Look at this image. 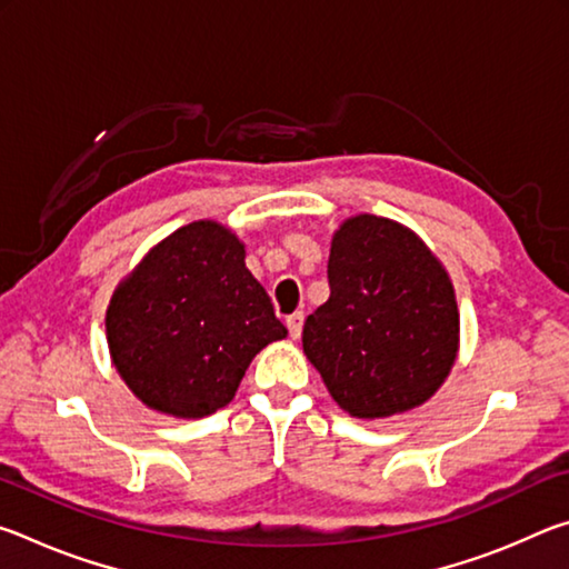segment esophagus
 <instances>
[{"label": "esophagus", "mask_w": 569, "mask_h": 569, "mask_svg": "<svg viewBox=\"0 0 569 569\" xmlns=\"http://www.w3.org/2000/svg\"><path fill=\"white\" fill-rule=\"evenodd\" d=\"M286 326H288V333H291V339H298V336H301V331H303V313L296 311V313L288 316Z\"/></svg>", "instance_id": "1"}]
</instances>
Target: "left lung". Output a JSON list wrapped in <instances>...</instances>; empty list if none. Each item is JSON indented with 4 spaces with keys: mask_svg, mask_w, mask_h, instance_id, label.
<instances>
[{
    "mask_svg": "<svg viewBox=\"0 0 569 569\" xmlns=\"http://www.w3.org/2000/svg\"><path fill=\"white\" fill-rule=\"evenodd\" d=\"M331 296L303 323V353L356 419L427 403L459 353L455 286L423 240L391 218L359 213L333 230Z\"/></svg>",
    "mask_w": 569,
    "mask_h": 569,
    "instance_id": "obj_1",
    "label": "left lung"
}]
</instances>
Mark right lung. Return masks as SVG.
I'll list each match as a JSON object with an SVG mask.
<instances>
[{
	"instance_id": "add662e5",
	"label": "right lung",
	"mask_w": 569,
	"mask_h": 569,
	"mask_svg": "<svg viewBox=\"0 0 569 569\" xmlns=\"http://www.w3.org/2000/svg\"><path fill=\"white\" fill-rule=\"evenodd\" d=\"M104 333L128 389L176 419L223 409L253 356L288 336L243 240L208 218L172 230L122 278Z\"/></svg>"
}]
</instances>
